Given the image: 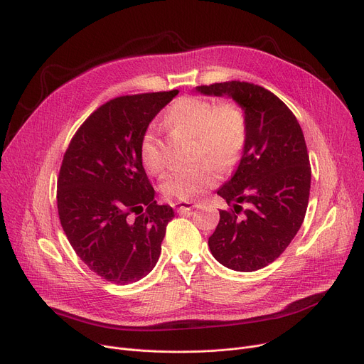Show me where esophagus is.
Listing matches in <instances>:
<instances>
[{
  "mask_svg": "<svg viewBox=\"0 0 364 364\" xmlns=\"http://www.w3.org/2000/svg\"><path fill=\"white\" fill-rule=\"evenodd\" d=\"M196 206H198L196 203H191V202H177V203L174 205V208H176L177 212H188V210H191V209H195Z\"/></svg>",
  "mask_w": 364,
  "mask_h": 364,
  "instance_id": "esophagus-1",
  "label": "esophagus"
}]
</instances>
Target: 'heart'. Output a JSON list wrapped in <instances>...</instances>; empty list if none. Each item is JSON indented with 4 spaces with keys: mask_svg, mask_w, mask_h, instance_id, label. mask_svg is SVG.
Masks as SVG:
<instances>
[{
    "mask_svg": "<svg viewBox=\"0 0 364 364\" xmlns=\"http://www.w3.org/2000/svg\"><path fill=\"white\" fill-rule=\"evenodd\" d=\"M165 123L196 136L198 164L169 173L162 181L164 195L169 199L193 200L212 187L218 169L227 171L240 159L246 146V114L235 102L215 101L203 96H181L165 112ZM140 159L151 173L165 166L162 140L155 127H149L140 140Z\"/></svg>",
    "mask_w": 364,
    "mask_h": 364,
    "instance_id": "b5f03b06",
    "label": "heart"
}]
</instances>
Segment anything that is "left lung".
I'll use <instances>...</instances> for the list:
<instances>
[{"label":"left lung","instance_id":"left-lung-1","mask_svg":"<svg viewBox=\"0 0 364 364\" xmlns=\"http://www.w3.org/2000/svg\"><path fill=\"white\" fill-rule=\"evenodd\" d=\"M196 89L228 95L246 114L243 156L216 191L231 208L220 210L208 243L225 268L253 272L279 257L303 224L311 178L304 136L291 109L259 85L231 80Z\"/></svg>","mask_w":364,"mask_h":364}]
</instances>
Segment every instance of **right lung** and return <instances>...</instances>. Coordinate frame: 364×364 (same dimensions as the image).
Listing matches in <instances>:
<instances>
[{
	"mask_svg": "<svg viewBox=\"0 0 364 364\" xmlns=\"http://www.w3.org/2000/svg\"><path fill=\"white\" fill-rule=\"evenodd\" d=\"M178 90L118 96L73 136L57 183L61 227L76 255L101 278L126 285L161 255L169 205H158L140 159V140Z\"/></svg>",
	"mask_w": 364,
	"mask_h": 364,
	"instance_id": "1",
	"label": "right lung"
}]
</instances>
